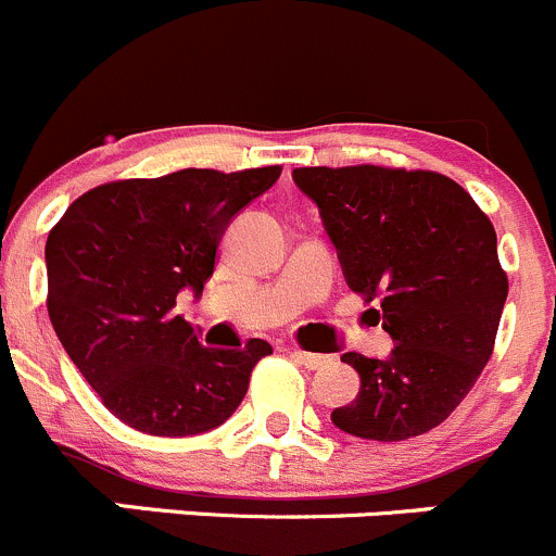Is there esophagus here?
Listing matches in <instances>:
<instances>
[{
	"label": "esophagus",
	"mask_w": 556,
	"mask_h": 556,
	"mask_svg": "<svg viewBox=\"0 0 556 556\" xmlns=\"http://www.w3.org/2000/svg\"><path fill=\"white\" fill-rule=\"evenodd\" d=\"M290 355L295 357V361L301 363V366L312 368V371H319V368H325L330 363L328 355H317V352H304V350H293Z\"/></svg>",
	"instance_id": "1"
}]
</instances>
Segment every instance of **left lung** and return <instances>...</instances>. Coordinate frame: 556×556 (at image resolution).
I'll use <instances>...</instances> for the list:
<instances>
[{"mask_svg":"<svg viewBox=\"0 0 556 556\" xmlns=\"http://www.w3.org/2000/svg\"><path fill=\"white\" fill-rule=\"evenodd\" d=\"M293 179L317 204L346 285L379 299L384 361L344 352L361 392L330 419L368 441H406L444 422L495 346L508 295L490 217L439 172L304 166Z\"/></svg>","mask_w":556,"mask_h":556,"instance_id":"left-lung-1","label":"left lung"}]
</instances>
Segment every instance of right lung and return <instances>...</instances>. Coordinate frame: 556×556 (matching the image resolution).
<instances>
[{"label":"right lung","instance_id":"1","mask_svg":"<svg viewBox=\"0 0 556 556\" xmlns=\"http://www.w3.org/2000/svg\"><path fill=\"white\" fill-rule=\"evenodd\" d=\"M282 166L223 174L182 169L117 179L72 201L45 244L48 314L86 382L128 428L199 435L226 422L271 344H199L172 309L201 295L228 223L266 193Z\"/></svg>","mask_w":556,"mask_h":556}]
</instances>
